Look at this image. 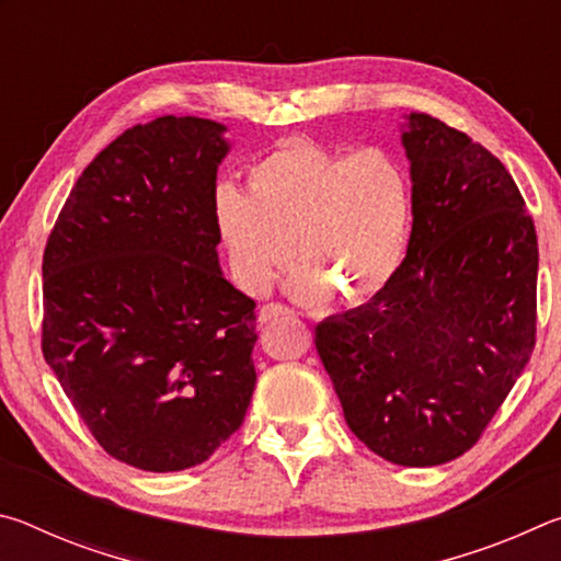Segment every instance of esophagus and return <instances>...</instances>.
<instances>
[{"label": "esophagus", "instance_id": "34e87169", "mask_svg": "<svg viewBox=\"0 0 561 561\" xmlns=\"http://www.w3.org/2000/svg\"><path fill=\"white\" fill-rule=\"evenodd\" d=\"M289 314H291V309L284 307V304H267V307H262V311H260V321L267 324V321H272V319L289 317Z\"/></svg>", "mask_w": 561, "mask_h": 561}]
</instances>
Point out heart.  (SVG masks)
Segmentation results:
<instances>
[{
	"label": "heart",
	"instance_id": "obj_1",
	"mask_svg": "<svg viewBox=\"0 0 561 561\" xmlns=\"http://www.w3.org/2000/svg\"><path fill=\"white\" fill-rule=\"evenodd\" d=\"M215 230L244 291L264 294L294 257L291 294L344 304L374 299L405 257L411 183L403 165L378 148L339 153L289 138L247 168V193L220 185Z\"/></svg>",
	"mask_w": 561,
	"mask_h": 561
}]
</instances>
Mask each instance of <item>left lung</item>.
<instances>
[{"label":"left lung","mask_w":561,"mask_h":561,"mask_svg":"<svg viewBox=\"0 0 561 561\" xmlns=\"http://www.w3.org/2000/svg\"><path fill=\"white\" fill-rule=\"evenodd\" d=\"M413 230L383 291L317 327V351L368 450L433 468L470 450L525 371L537 331V232L507 168L411 113Z\"/></svg>","instance_id":"obj_1"}]
</instances>
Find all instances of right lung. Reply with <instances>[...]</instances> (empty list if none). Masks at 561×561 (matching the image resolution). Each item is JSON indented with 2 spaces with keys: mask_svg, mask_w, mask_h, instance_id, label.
<instances>
[{
  "mask_svg": "<svg viewBox=\"0 0 561 561\" xmlns=\"http://www.w3.org/2000/svg\"><path fill=\"white\" fill-rule=\"evenodd\" d=\"M222 123L133 126L76 180L44 250L42 351L113 458L205 462L252 401L254 299L222 277L213 201Z\"/></svg>",
  "mask_w": 561,
  "mask_h": 561,
  "instance_id": "right-lung-1",
  "label": "right lung"
}]
</instances>
